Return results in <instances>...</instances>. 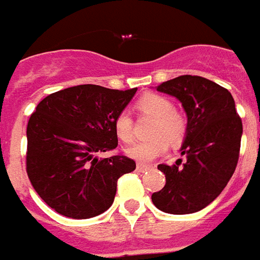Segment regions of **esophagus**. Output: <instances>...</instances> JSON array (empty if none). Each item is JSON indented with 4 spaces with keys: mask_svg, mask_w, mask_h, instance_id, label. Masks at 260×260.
Segmentation results:
<instances>
[{
    "mask_svg": "<svg viewBox=\"0 0 260 260\" xmlns=\"http://www.w3.org/2000/svg\"><path fill=\"white\" fill-rule=\"evenodd\" d=\"M151 167L150 165H145V164H137V171L139 172H144V171H147V169H150Z\"/></svg>",
    "mask_w": 260,
    "mask_h": 260,
    "instance_id": "obj_1",
    "label": "esophagus"
}]
</instances>
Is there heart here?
<instances>
[{"mask_svg":"<svg viewBox=\"0 0 260 260\" xmlns=\"http://www.w3.org/2000/svg\"><path fill=\"white\" fill-rule=\"evenodd\" d=\"M136 108L141 115L154 117L151 124V139L139 141L127 148V154L141 162H150L168 150V144L179 145L185 139L187 123L179 112L174 110V104L168 98L158 93H145L137 101ZM116 136L123 143H130L134 137L133 119L128 112L116 116Z\"/></svg>","mask_w":260,"mask_h":260,"instance_id":"1","label":"heart"}]
</instances>
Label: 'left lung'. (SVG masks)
Wrapping results in <instances>:
<instances>
[{
  "label": "left lung",
  "mask_w": 260,
  "mask_h": 260,
  "mask_svg": "<svg viewBox=\"0 0 260 260\" xmlns=\"http://www.w3.org/2000/svg\"><path fill=\"white\" fill-rule=\"evenodd\" d=\"M156 91L179 99L185 109L187 132L180 154L186 161L158 165L167 183L151 199L164 213H196L217 199L231 179L238 164L242 121L228 89L203 77L180 75Z\"/></svg>",
  "instance_id": "left-lung-1"
}]
</instances>
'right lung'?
<instances>
[{
	"instance_id": "obj_1",
	"label": "right lung",
	"mask_w": 260,
	"mask_h": 260,
	"mask_svg": "<svg viewBox=\"0 0 260 260\" xmlns=\"http://www.w3.org/2000/svg\"><path fill=\"white\" fill-rule=\"evenodd\" d=\"M136 91L86 84L50 93L36 106L27 121L26 172L58 214H102L115 200L117 179L136 169L126 155L98 156L117 147L113 123Z\"/></svg>"
}]
</instances>
